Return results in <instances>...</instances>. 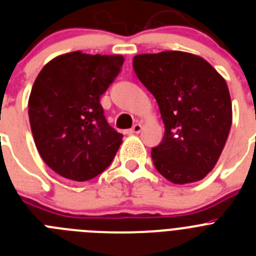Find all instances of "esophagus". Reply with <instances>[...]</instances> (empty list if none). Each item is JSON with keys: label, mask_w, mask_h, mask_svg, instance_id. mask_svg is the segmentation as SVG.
<instances>
[{"label": "esophagus", "mask_w": 256, "mask_h": 256, "mask_svg": "<svg viewBox=\"0 0 256 256\" xmlns=\"http://www.w3.org/2000/svg\"><path fill=\"white\" fill-rule=\"evenodd\" d=\"M141 130H142V126L140 123H137L132 126V130H128V133H130V134H138Z\"/></svg>", "instance_id": "obj_1"}]
</instances>
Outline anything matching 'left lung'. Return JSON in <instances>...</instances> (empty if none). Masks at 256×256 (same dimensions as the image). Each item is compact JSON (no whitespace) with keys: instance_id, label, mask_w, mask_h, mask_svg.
<instances>
[{"instance_id":"left-lung-1","label":"left lung","mask_w":256,"mask_h":256,"mask_svg":"<svg viewBox=\"0 0 256 256\" xmlns=\"http://www.w3.org/2000/svg\"><path fill=\"white\" fill-rule=\"evenodd\" d=\"M133 69L159 105L164 138L154 164L174 184L204 180L212 170L232 126L224 78L205 58L183 51L141 54Z\"/></svg>"}]
</instances>
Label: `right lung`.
<instances>
[{
	"label": "right lung",
	"mask_w": 256,
	"mask_h": 256,
	"mask_svg": "<svg viewBox=\"0 0 256 256\" xmlns=\"http://www.w3.org/2000/svg\"><path fill=\"white\" fill-rule=\"evenodd\" d=\"M124 62L122 55L82 51L56 56L34 80L28 101L40 158L61 177L84 182L112 164L123 134L108 126L100 97Z\"/></svg>",
	"instance_id": "obj_1"
}]
</instances>
